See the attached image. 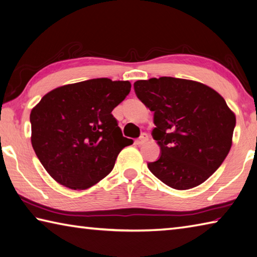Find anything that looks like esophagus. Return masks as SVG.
<instances>
[{
  "instance_id": "34e87169",
  "label": "esophagus",
  "mask_w": 257,
  "mask_h": 257,
  "mask_svg": "<svg viewBox=\"0 0 257 257\" xmlns=\"http://www.w3.org/2000/svg\"><path fill=\"white\" fill-rule=\"evenodd\" d=\"M147 141H148V135L147 134H142V136L139 137L135 143H136L137 145H144Z\"/></svg>"
}]
</instances>
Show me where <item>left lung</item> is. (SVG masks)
I'll return each instance as SVG.
<instances>
[{"label":"left lung","mask_w":257,"mask_h":257,"mask_svg":"<svg viewBox=\"0 0 257 257\" xmlns=\"http://www.w3.org/2000/svg\"><path fill=\"white\" fill-rule=\"evenodd\" d=\"M139 100L154 111L153 138L161 156L148 169L175 190L203 183L230 151L235 113L223 97L204 84L163 76L135 82Z\"/></svg>","instance_id":"obj_1"}]
</instances>
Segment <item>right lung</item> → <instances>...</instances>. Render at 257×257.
Instances as JSON below:
<instances>
[{"label": "right lung", "instance_id": "obj_1", "mask_svg": "<svg viewBox=\"0 0 257 257\" xmlns=\"http://www.w3.org/2000/svg\"><path fill=\"white\" fill-rule=\"evenodd\" d=\"M130 88V82L110 78L67 84L31 110L32 147L56 182L85 190L112 171L121 149L134 143L111 113Z\"/></svg>", "mask_w": 257, "mask_h": 257}]
</instances>
